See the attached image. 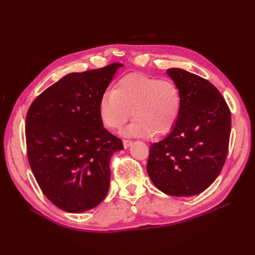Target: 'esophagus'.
I'll return each instance as SVG.
<instances>
[{
  "instance_id": "1",
  "label": "esophagus",
  "mask_w": 255,
  "mask_h": 255,
  "mask_svg": "<svg viewBox=\"0 0 255 255\" xmlns=\"http://www.w3.org/2000/svg\"><path fill=\"white\" fill-rule=\"evenodd\" d=\"M130 144H132V141L130 140H123V146H125V149L129 148Z\"/></svg>"
}]
</instances>
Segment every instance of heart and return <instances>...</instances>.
I'll list each match as a JSON object with an SVG mask.
<instances>
[{
    "label": "heart",
    "instance_id": "1",
    "mask_svg": "<svg viewBox=\"0 0 255 255\" xmlns=\"http://www.w3.org/2000/svg\"><path fill=\"white\" fill-rule=\"evenodd\" d=\"M180 111L181 94L176 85L142 73L123 76L99 102L100 119L109 129H121L133 115L135 120L125 130L130 137L168 133Z\"/></svg>",
    "mask_w": 255,
    "mask_h": 255
}]
</instances>
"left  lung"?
<instances>
[{"instance_id":"left-lung-1","label":"left lung","mask_w":255,"mask_h":255,"mask_svg":"<svg viewBox=\"0 0 255 255\" xmlns=\"http://www.w3.org/2000/svg\"><path fill=\"white\" fill-rule=\"evenodd\" d=\"M181 94V111L170 134L152 143L146 171L164 194H201L217 179L227 158L231 112L212 83L180 68L166 71Z\"/></svg>"}]
</instances>
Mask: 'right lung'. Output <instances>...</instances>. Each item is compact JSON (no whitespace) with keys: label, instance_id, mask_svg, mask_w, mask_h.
I'll use <instances>...</instances> for the list:
<instances>
[{"label":"right lung","instance_id":"obj_1","mask_svg":"<svg viewBox=\"0 0 255 255\" xmlns=\"http://www.w3.org/2000/svg\"><path fill=\"white\" fill-rule=\"evenodd\" d=\"M116 63L67 74L30 105L26 115L27 157L44 196L68 213L101 203L110 188V161L122 141L103 128L99 102Z\"/></svg>","mask_w":255,"mask_h":255}]
</instances>
